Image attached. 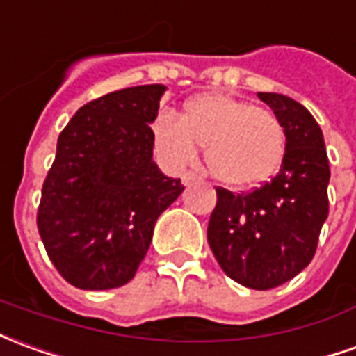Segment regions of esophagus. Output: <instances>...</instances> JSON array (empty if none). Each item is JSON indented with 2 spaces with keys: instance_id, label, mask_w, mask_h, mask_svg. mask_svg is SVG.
<instances>
[{
  "instance_id": "1",
  "label": "esophagus",
  "mask_w": 356,
  "mask_h": 356,
  "mask_svg": "<svg viewBox=\"0 0 356 356\" xmlns=\"http://www.w3.org/2000/svg\"><path fill=\"white\" fill-rule=\"evenodd\" d=\"M198 175L196 173H193V171H186V173H183V177H181V181H183V185H191V183H195V181H198Z\"/></svg>"
}]
</instances>
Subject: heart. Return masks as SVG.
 <instances>
[{
  "mask_svg": "<svg viewBox=\"0 0 356 356\" xmlns=\"http://www.w3.org/2000/svg\"><path fill=\"white\" fill-rule=\"evenodd\" d=\"M152 133L156 150L171 170L193 165L200 144L210 173L237 188L268 181L285 154V131L270 109L221 92L186 100L181 119L160 113Z\"/></svg>",
  "mask_w": 356,
  "mask_h": 356,
  "instance_id": "heart-1",
  "label": "heart"
}]
</instances>
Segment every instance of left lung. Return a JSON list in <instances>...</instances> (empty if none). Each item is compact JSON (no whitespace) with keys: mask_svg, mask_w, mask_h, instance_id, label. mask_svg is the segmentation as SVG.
Returning <instances> with one entry per match:
<instances>
[{"mask_svg":"<svg viewBox=\"0 0 356 356\" xmlns=\"http://www.w3.org/2000/svg\"><path fill=\"white\" fill-rule=\"evenodd\" d=\"M285 131L280 173L247 195L216 188L208 243L221 270L245 287L273 289L293 280L316 252L327 218L330 163L322 129L302 104L258 92Z\"/></svg>","mask_w":356,"mask_h":356,"instance_id":"left-lung-1","label":"left lung"}]
</instances>
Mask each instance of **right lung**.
I'll use <instances>...</instances> for the list:
<instances>
[{
  "mask_svg": "<svg viewBox=\"0 0 356 356\" xmlns=\"http://www.w3.org/2000/svg\"><path fill=\"white\" fill-rule=\"evenodd\" d=\"M165 90L144 84L88 102L57 138L38 231L57 272L79 289L131 282L156 221L185 188L152 158L150 123Z\"/></svg>",
  "mask_w": 356,
  "mask_h": 356,
  "instance_id": "1",
  "label": "right lung"
}]
</instances>
